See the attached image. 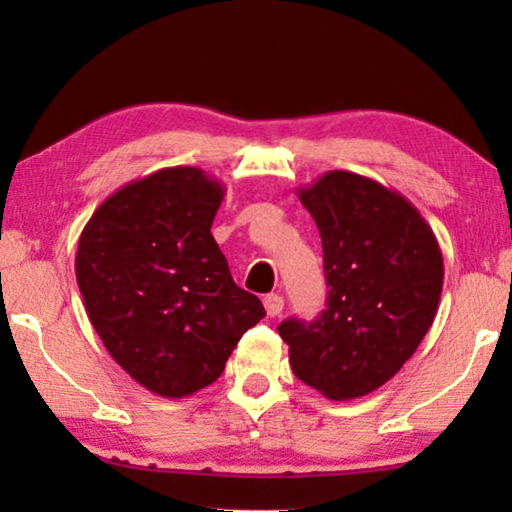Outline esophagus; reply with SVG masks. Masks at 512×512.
I'll list each match as a JSON object with an SVG mask.
<instances>
[{"label":"esophagus","mask_w":512,"mask_h":512,"mask_svg":"<svg viewBox=\"0 0 512 512\" xmlns=\"http://www.w3.org/2000/svg\"><path fill=\"white\" fill-rule=\"evenodd\" d=\"M264 309L268 316H280L284 309V298L277 296V293H268V296H264Z\"/></svg>","instance_id":"obj_1"}]
</instances>
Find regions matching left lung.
I'll use <instances>...</instances> for the list:
<instances>
[{"label": "left lung", "instance_id": "1", "mask_svg": "<svg viewBox=\"0 0 512 512\" xmlns=\"http://www.w3.org/2000/svg\"><path fill=\"white\" fill-rule=\"evenodd\" d=\"M318 225L327 309L314 323L289 318L277 332L293 375L327 400L363 397L418 350L443 293V253L406 198L352 171H327L298 189Z\"/></svg>", "mask_w": 512, "mask_h": 512}]
</instances>
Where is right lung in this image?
Masks as SVG:
<instances>
[{
	"instance_id": "obj_1",
	"label": "right lung",
	"mask_w": 512,
	"mask_h": 512,
	"mask_svg": "<svg viewBox=\"0 0 512 512\" xmlns=\"http://www.w3.org/2000/svg\"><path fill=\"white\" fill-rule=\"evenodd\" d=\"M223 196L203 169L149 173L94 210L76 250L85 311L110 357L169 400L214 384L266 316L232 280L210 232Z\"/></svg>"
}]
</instances>
